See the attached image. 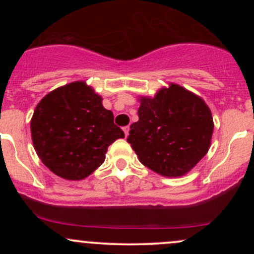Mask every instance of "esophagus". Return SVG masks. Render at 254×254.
Returning a JSON list of instances; mask_svg holds the SVG:
<instances>
[{
	"label": "esophagus",
	"mask_w": 254,
	"mask_h": 254,
	"mask_svg": "<svg viewBox=\"0 0 254 254\" xmlns=\"http://www.w3.org/2000/svg\"><path fill=\"white\" fill-rule=\"evenodd\" d=\"M123 131H124L125 136H127V135H129V131H130V127H124V129H123Z\"/></svg>",
	"instance_id": "34e87169"
}]
</instances>
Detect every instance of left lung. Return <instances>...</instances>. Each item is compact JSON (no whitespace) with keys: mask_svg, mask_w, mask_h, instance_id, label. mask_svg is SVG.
Wrapping results in <instances>:
<instances>
[{"mask_svg":"<svg viewBox=\"0 0 254 254\" xmlns=\"http://www.w3.org/2000/svg\"><path fill=\"white\" fill-rule=\"evenodd\" d=\"M127 142L139 162L164 177L185 176L210 148L214 122L202 98L176 83L139 98Z\"/></svg>","mask_w":254,"mask_h":254,"instance_id":"8db88e82","label":"left lung"}]
</instances>
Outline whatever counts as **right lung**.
Instances as JSON below:
<instances>
[{
  "instance_id": "right-lung-1",
  "label": "right lung",
  "mask_w": 254,
  "mask_h": 254,
  "mask_svg": "<svg viewBox=\"0 0 254 254\" xmlns=\"http://www.w3.org/2000/svg\"><path fill=\"white\" fill-rule=\"evenodd\" d=\"M31 135L43 164L66 180L92 174L103 165L109 145L124 138L103 98L84 81L58 87L39 101Z\"/></svg>"
}]
</instances>
